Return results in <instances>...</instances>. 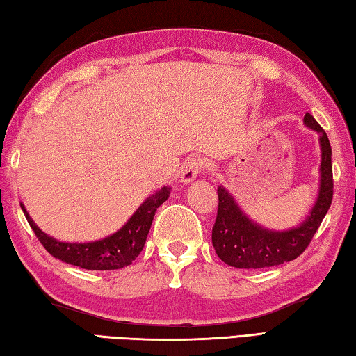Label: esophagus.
<instances>
[{
    "label": "esophagus",
    "mask_w": 356,
    "mask_h": 356,
    "mask_svg": "<svg viewBox=\"0 0 356 356\" xmlns=\"http://www.w3.org/2000/svg\"><path fill=\"white\" fill-rule=\"evenodd\" d=\"M201 171H202V160L197 159V156H190L188 160H185L182 168H180L179 176L184 184H190L200 176Z\"/></svg>",
    "instance_id": "1"
}]
</instances>
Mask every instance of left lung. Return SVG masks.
<instances>
[{
	"instance_id": "8db88e82",
	"label": "left lung",
	"mask_w": 356,
	"mask_h": 356,
	"mask_svg": "<svg viewBox=\"0 0 356 356\" xmlns=\"http://www.w3.org/2000/svg\"><path fill=\"white\" fill-rule=\"evenodd\" d=\"M306 127L318 134L322 150L321 184L314 206L303 222L287 231H272L252 221L225 186H218V213L212 229V243L222 262L236 268L273 267L297 259L308 248L333 200V168L331 144L325 130L309 113L305 114Z\"/></svg>"
}]
</instances>
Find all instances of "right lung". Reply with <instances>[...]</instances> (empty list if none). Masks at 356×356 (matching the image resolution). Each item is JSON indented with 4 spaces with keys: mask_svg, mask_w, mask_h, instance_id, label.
I'll return each mask as SVG.
<instances>
[{
    "mask_svg": "<svg viewBox=\"0 0 356 356\" xmlns=\"http://www.w3.org/2000/svg\"><path fill=\"white\" fill-rule=\"evenodd\" d=\"M170 186H163L161 190L155 191L136 209V212L118 232L102 240L86 243L59 242V240L50 237L44 231H40L29 216L25 206L23 204L20 206L39 242L53 257L86 270H118L127 267L143 251L156 209L170 197Z\"/></svg>",
    "mask_w": 356,
    "mask_h": 356,
    "instance_id": "add662e5",
    "label": "right lung"
}]
</instances>
